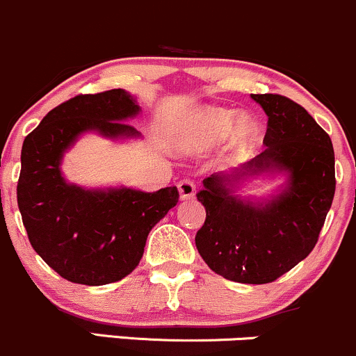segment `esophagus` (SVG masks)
Wrapping results in <instances>:
<instances>
[{
    "label": "esophagus",
    "instance_id": "esophagus-1",
    "mask_svg": "<svg viewBox=\"0 0 356 356\" xmlns=\"http://www.w3.org/2000/svg\"><path fill=\"white\" fill-rule=\"evenodd\" d=\"M178 192L181 200H188V198L195 197L197 188H195V183L190 181V179H181V181L178 183Z\"/></svg>",
    "mask_w": 356,
    "mask_h": 356
}]
</instances>
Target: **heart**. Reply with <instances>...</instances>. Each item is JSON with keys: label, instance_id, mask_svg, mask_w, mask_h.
I'll use <instances>...</instances> for the list:
<instances>
[{"label": "heart", "instance_id": "1", "mask_svg": "<svg viewBox=\"0 0 356 356\" xmlns=\"http://www.w3.org/2000/svg\"><path fill=\"white\" fill-rule=\"evenodd\" d=\"M256 136L258 127L250 117H241L238 120L236 110L205 106L190 117L179 144L186 152H200L220 146L231 137L234 147L248 149L256 140Z\"/></svg>", "mask_w": 356, "mask_h": 356}]
</instances>
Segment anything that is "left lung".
Listing matches in <instances>:
<instances>
[{"label": "left lung", "instance_id": "8db88e82", "mask_svg": "<svg viewBox=\"0 0 356 356\" xmlns=\"http://www.w3.org/2000/svg\"><path fill=\"white\" fill-rule=\"evenodd\" d=\"M265 110L266 149L231 173L204 179L207 217L195 244L209 268L239 284H270L314 250L334 197L330 136L304 106L282 95H251ZM286 172L280 194L250 201L235 193L248 177Z\"/></svg>", "mask_w": 356, "mask_h": 356}]
</instances>
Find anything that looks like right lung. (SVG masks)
<instances>
[{"label": "right lung", "instance_id": "1", "mask_svg": "<svg viewBox=\"0 0 356 356\" xmlns=\"http://www.w3.org/2000/svg\"><path fill=\"white\" fill-rule=\"evenodd\" d=\"M140 112L125 90L78 95L42 118L22 147L17 198L35 253L72 284L106 285L139 265L147 234L178 204L177 186L158 192L88 190L60 173L64 152L85 132L108 139L140 134L125 124Z\"/></svg>", "mask_w": 356, "mask_h": 356}]
</instances>
